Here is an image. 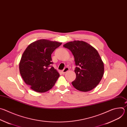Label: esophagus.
<instances>
[{"instance_id":"1","label":"esophagus","mask_w":127,"mask_h":127,"mask_svg":"<svg viewBox=\"0 0 127 127\" xmlns=\"http://www.w3.org/2000/svg\"><path fill=\"white\" fill-rule=\"evenodd\" d=\"M68 70H69V68L66 67L65 68H64L62 70V73L64 74V73H65L66 72H67V71H68Z\"/></svg>"}]
</instances>
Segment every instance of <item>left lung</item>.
Listing matches in <instances>:
<instances>
[{
  "label": "left lung",
  "instance_id": "8db88e82",
  "mask_svg": "<svg viewBox=\"0 0 127 127\" xmlns=\"http://www.w3.org/2000/svg\"><path fill=\"white\" fill-rule=\"evenodd\" d=\"M71 52L77 67L75 80L71 83L74 88L88 92L95 88L104 72V63L95 48L84 41L74 40L63 45Z\"/></svg>",
  "mask_w": 127,
  "mask_h": 127
}]
</instances>
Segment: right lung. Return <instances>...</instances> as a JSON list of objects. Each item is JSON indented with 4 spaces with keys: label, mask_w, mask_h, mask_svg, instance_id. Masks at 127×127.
I'll return each mask as SVG.
<instances>
[{
    "label": "right lung",
    "mask_w": 127,
    "mask_h": 127,
    "mask_svg": "<svg viewBox=\"0 0 127 127\" xmlns=\"http://www.w3.org/2000/svg\"><path fill=\"white\" fill-rule=\"evenodd\" d=\"M62 42L41 39L31 43L21 57L19 68L25 84L38 93L51 89L60 77L53 66L51 55Z\"/></svg>",
    "instance_id": "obj_1"
}]
</instances>
